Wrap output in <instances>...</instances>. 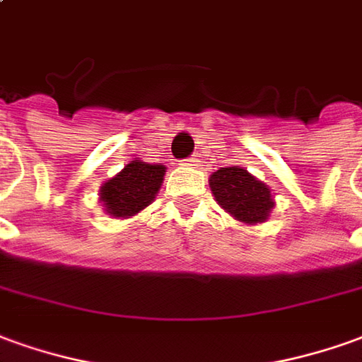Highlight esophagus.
Here are the masks:
<instances>
[{
  "mask_svg": "<svg viewBox=\"0 0 362 362\" xmlns=\"http://www.w3.org/2000/svg\"><path fill=\"white\" fill-rule=\"evenodd\" d=\"M199 164V156L198 155H192L189 158L184 160V166H198Z\"/></svg>",
  "mask_w": 362,
  "mask_h": 362,
  "instance_id": "34e87169",
  "label": "esophagus"
}]
</instances>
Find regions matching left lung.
<instances>
[{
    "label": "left lung",
    "instance_id": "1",
    "mask_svg": "<svg viewBox=\"0 0 362 362\" xmlns=\"http://www.w3.org/2000/svg\"><path fill=\"white\" fill-rule=\"evenodd\" d=\"M209 188L217 204L241 223H264L274 207L272 189L241 166L216 170L209 176Z\"/></svg>",
    "mask_w": 362,
    "mask_h": 362
}]
</instances>
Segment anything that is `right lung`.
<instances>
[{"mask_svg":"<svg viewBox=\"0 0 362 362\" xmlns=\"http://www.w3.org/2000/svg\"><path fill=\"white\" fill-rule=\"evenodd\" d=\"M166 166L143 163L139 158L129 160L123 170L103 182L100 188V204L103 211L115 219H129L141 214L155 202L163 186Z\"/></svg>","mask_w":362,"mask_h":362,"instance_id":"obj_1","label":"right lung"}]
</instances>
